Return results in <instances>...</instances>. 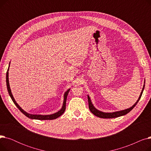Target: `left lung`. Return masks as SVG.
Listing matches in <instances>:
<instances>
[{"mask_svg":"<svg viewBox=\"0 0 151 151\" xmlns=\"http://www.w3.org/2000/svg\"><path fill=\"white\" fill-rule=\"evenodd\" d=\"M145 85L144 84L143 86V88H142V91L141 92L140 96L138 99V100L137 101V102L134 104L132 107L128 108V109H126L124 110H122V111H116V112H113V113H104L102 111H100L97 109L96 108L93 106V105H92L91 99L89 97V96H88V103H89V108L91 111V112L95 116H96L99 117L100 118H104V119H109V118H115V117H120L124 115H125L127 113H129L130 111L137 105V104H138V102L139 101V99L141 97V96L142 94V92L144 91L145 89Z\"/></svg>","mask_w":151,"mask_h":151,"instance_id":"8db88e82","label":"left lung"}]
</instances>
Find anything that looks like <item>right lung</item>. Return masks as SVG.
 Instances as JSON below:
<instances>
[{"instance_id":"1","label":"right lung","mask_w":151,"mask_h":151,"mask_svg":"<svg viewBox=\"0 0 151 151\" xmlns=\"http://www.w3.org/2000/svg\"><path fill=\"white\" fill-rule=\"evenodd\" d=\"M10 66V65H9ZM9 67L7 70L6 71V86H7V90L8 92H9V93L10 95V96L12 99V100H13V103L15 104V105L17 106V108L21 111V112L22 113L24 114L26 116H27V117L30 118V119H38V120H52V119H57L58 117H59V116H60L64 111H65V108H66V101H67V96L68 94V92L70 90L68 89L67 90L65 93H64V99H63V105L62 108L60 109V111H59L58 112L55 113L54 114H50V115H40V114H29L27 113H26L25 111H24L17 104V102H16L14 99L13 98V95L12 93V91L10 88V84H9Z\"/></svg>"}]
</instances>
